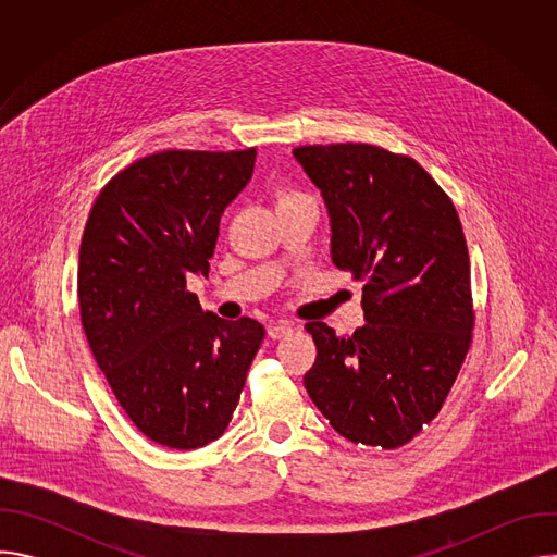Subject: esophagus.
Returning a JSON list of instances; mask_svg holds the SVG:
<instances>
[{
	"label": "esophagus",
	"mask_w": 557,
	"mask_h": 557,
	"mask_svg": "<svg viewBox=\"0 0 557 557\" xmlns=\"http://www.w3.org/2000/svg\"><path fill=\"white\" fill-rule=\"evenodd\" d=\"M293 333V324L290 322H275L269 326V337L271 339H282L286 335Z\"/></svg>",
	"instance_id": "obj_1"
}]
</instances>
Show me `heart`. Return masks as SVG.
<instances>
[{"label": "heart", "instance_id": "b5f03b06", "mask_svg": "<svg viewBox=\"0 0 557 557\" xmlns=\"http://www.w3.org/2000/svg\"><path fill=\"white\" fill-rule=\"evenodd\" d=\"M295 198H308L306 194H299V191H284V194H280V202H284V200H295Z\"/></svg>", "mask_w": 557, "mask_h": 557}]
</instances>
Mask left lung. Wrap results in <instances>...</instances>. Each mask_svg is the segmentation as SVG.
Returning a JSON list of instances; mask_svg holds the SVG:
<instances>
[{
  "label": "left lung",
  "instance_id": "obj_1",
  "mask_svg": "<svg viewBox=\"0 0 557 557\" xmlns=\"http://www.w3.org/2000/svg\"><path fill=\"white\" fill-rule=\"evenodd\" d=\"M331 213V258L363 282L366 324L308 322L312 404L348 441L396 449L443 408L475 322L469 253L451 198L406 153L370 143L299 145Z\"/></svg>",
  "mask_w": 557,
  "mask_h": 557
}]
</instances>
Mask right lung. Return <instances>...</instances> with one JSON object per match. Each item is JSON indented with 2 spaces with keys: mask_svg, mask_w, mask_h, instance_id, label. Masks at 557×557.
<instances>
[{
  "mask_svg": "<svg viewBox=\"0 0 557 557\" xmlns=\"http://www.w3.org/2000/svg\"><path fill=\"white\" fill-rule=\"evenodd\" d=\"M258 149H165L121 170L97 196L78 251V312L127 419L158 445L222 436L267 335L220 320L187 290L209 275L220 218L253 176Z\"/></svg>",
  "mask_w": 557,
  "mask_h": 557,
  "instance_id": "add662e5",
  "label": "right lung"
}]
</instances>
